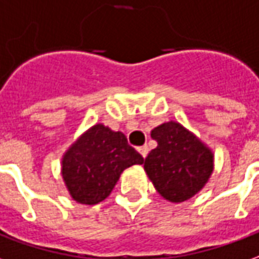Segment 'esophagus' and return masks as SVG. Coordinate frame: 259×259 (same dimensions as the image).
<instances>
[{
    "label": "esophagus",
    "mask_w": 259,
    "mask_h": 259,
    "mask_svg": "<svg viewBox=\"0 0 259 259\" xmlns=\"http://www.w3.org/2000/svg\"><path fill=\"white\" fill-rule=\"evenodd\" d=\"M138 150H139V153L142 154L143 158H146V156H148V153H149V148L146 146V145H143V146H141V148H138Z\"/></svg>",
    "instance_id": "1"
}]
</instances>
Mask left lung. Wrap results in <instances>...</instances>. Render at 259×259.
Instances as JSON below:
<instances>
[{
    "label": "left lung",
    "instance_id": "left-lung-1",
    "mask_svg": "<svg viewBox=\"0 0 259 259\" xmlns=\"http://www.w3.org/2000/svg\"><path fill=\"white\" fill-rule=\"evenodd\" d=\"M157 142L145 158V171L165 200L182 203L204 188L214 169V154L179 122L168 121L152 131Z\"/></svg>",
    "mask_w": 259,
    "mask_h": 259
}]
</instances>
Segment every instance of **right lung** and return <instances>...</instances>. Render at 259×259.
I'll return each mask as SVG.
<instances>
[{"mask_svg": "<svg viewBox=\"0 0 259 259\" xmlns=\"http://www.w3.org/2000/svg\"><path fill=\"white\" fill-rule=\"evenodd\" d=\"M122 132L96 124L75 141L62 158V177L70 196L81 204H98L111 193L125 168L142 164Z\"/></svg>", "mask_w": 259, "mask_h": 259, "instance_id": "1", "label": "right lung"}]
</instances>
